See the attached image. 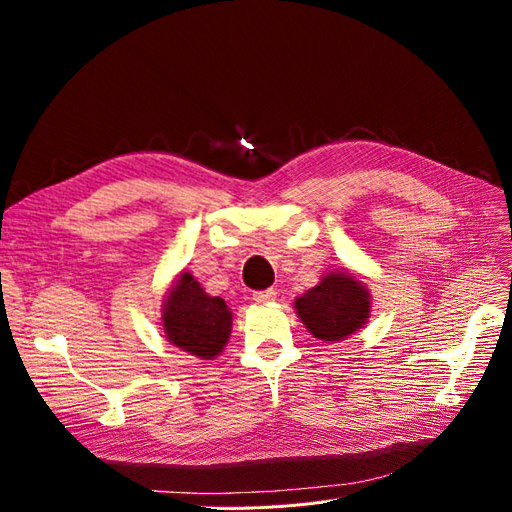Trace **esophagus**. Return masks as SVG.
I'll use <instances>...</instances> for the list:
<instances>
[{"label": "esophagus", "mask_w": 512, "mask_h": 512, "mask_svg": "<svg viewBox=\"0 0 512 512\" xmlns=\"http://www.w3.org/2000/svg\"><path fill=\"white\" fill-rule=\"evenodd\" d=\"M275 297H277V292L273 290V288H269V290H258V292H254V301L256 303H271V301H275Z\"/></svg>", "instance_id": "esophagus-1"}]
</instances>
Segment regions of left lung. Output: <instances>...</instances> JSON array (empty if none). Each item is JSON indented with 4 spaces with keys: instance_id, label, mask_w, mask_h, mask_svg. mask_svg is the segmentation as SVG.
Here are the masks:
<instances>
[{
    "instance_id": "obj_1",
    "label": "left lung",
    "mask_w": 512,
    "mask_h": 512,
    "mask_svg": "<svg viewBox=\"0 0 512 512\" xmlns=\"http://www.w3.org/2000/svg\"><path fill=\"white\" fill-rule=\"evenodd\" d=\"M369 290L348 271H331L294 299V307L307 331L322 342H342L363 329L369 320Z\"/></svg>"
}]
</instances>
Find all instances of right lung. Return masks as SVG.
Returning <instances> with one entry per match:
<instances>
[{
	"label": "right lung",
	"instance_id": "add662e5",
	"mask_svg": "<svg viewBox=\"0 0 512 512\" xmlns=\"http://www.w3.org/2000/svg\"><path fill=\"white\" fill-rule=\"evenodd\" d=\"M166 339L183 352L211 361L230 337L232 312L220 297H209L188 271L168 290L162 305Z\"/></svg>",
	"mask_w": 512,
	"mask_h": 512
}]
</instances>
